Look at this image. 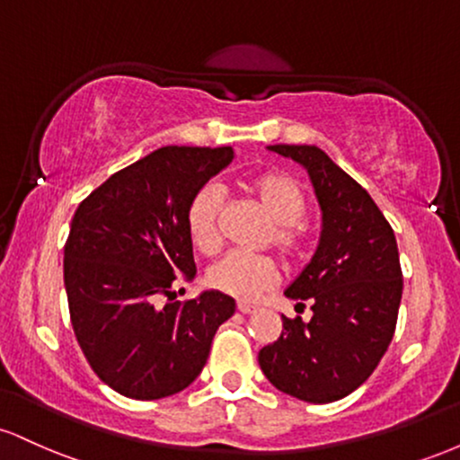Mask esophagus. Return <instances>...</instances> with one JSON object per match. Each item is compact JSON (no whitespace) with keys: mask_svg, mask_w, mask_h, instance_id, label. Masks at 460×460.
Wrapping results in <instances>:
<instances>
[{"mask_svg":"<svg viewBox=\"0 0 460 460\" xmlns=\"http://www.w3.org/2000/svg\"><path fill=\"white\" fill-rule=\"evenodd\" d=\"M237 311H240V314H252V311H257V305L240 300V303H237Z\"/></svg>","mask_w":460,"mask_h":460,"instance_id":"obj_1","label":"esophagus"}]
</instances>
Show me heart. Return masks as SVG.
<instances>
[{
	"label": "heart",
	"mask_w": 460,
	"mask_h": 460,
	"mask_svg": "<svg viewBox=\"0 0 460 460\" xmlns=\"http://www.w3.org/2000/svg\"><path fill=\"white\" fill-rule=\"evenodd\" d=\"M246 192L272 220L270 242L288 261H303L309 255V231L300 223L307 214V197L296 179L285 172H261L246 181ZM220 192L203 186L186 208L190 242L203 255H214L220 246ZM279 281L277 263L270 257H252L231 252L214 263L208 272V285L234 298H255Z\"/></svg>",
	"instance_id": "1"
}]
</instances>
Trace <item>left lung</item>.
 <instances>
[{
  "label": "left lung",
  "instance_id": "left-lung-1",
  "mask_svg": "<svg viewBox=\"0 0 460 460\" xmlns=\"http://www.w3.org/2000/svg\"><path fill=\"white\" fill-rule=\"evenodd\" d=\"M268 149L307 168L322 209L315 255L285 289L311 305L309 322L285 318L274 344L260 350L261 372L279 392L305 402L346 398L387 352L402 298V270L392 225L366 188L314 145Z\"/></svg>",
  "mask_w": 460,
  "mask_h": 460
}]
</instances>
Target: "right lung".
<instances>
[{"instance_id": "obj_1", "label": "right lung", "mask_w": 460, "mask_h": 460, "mask_svg": "<svg viewBox=\"0 0 460 460\" xmlns=\"http://www.w3.org/2000/svg\"><path fill=\"white\" fill-rule=\"evenodd\" d=\"M234 160L231 146H162L79 203L65 244V288L84 357L125 398L157 400L186 389L208 363L235 300L203 292L177 300L194 279L186 208Z\"/></svg>"}]
</instances>
